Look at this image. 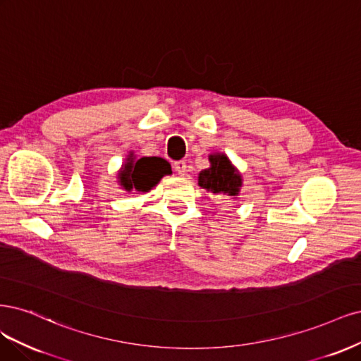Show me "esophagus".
<instances>
[{
    "mask_svg": "<svg viewBox=\"0 0 361 361\" xmlns=\"http://www.w3.org/2000/svg\"><path fill=\"white\" fill-rule=\"evenodd\" d=\"M173 169H176L178 176H185V172H188V165H185L184 160L173 161Z\"/></svg>",
    "mask_w": 361,
    "mask_h": 361,
    "instance_id": "34e87169",
    "label": "esophagus"
}]
</instances>
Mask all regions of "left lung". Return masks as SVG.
I'll list each match as a JSON object with an SVG mask.
<instances>
[{
  "label": "left lung",
  "mask_w": 361,
  "mask_h": 361,
  "mask_svg": "<svg viewBox=\"0 0 361 361\" xmlns=\"http://www.w3.org/2000/svg\"><path fill=\"white\" fill-rule=\"evenodd\" d=\"M208 160H210V168L200 172L197 184L214 195L224 193L232 197L238 196L243 180L228 156L224 153H216L208 157Z\"/></svg>",
  "instance_id": "1"
}]
</instances>
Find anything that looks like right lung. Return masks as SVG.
I'll return each instance as SVG.
<instances>
[{
	"label": "right lung",
	"mask_w": 361,
	"mask_h": 361,
	"mask_svg": "<svg viewBox=\"0 0 361 361\" xmlns=\"http://www.w3.org/2000/svg\"><path fill=\"white\" fill-rule=\"evenodd\" d=\"M171 165L161 157L136 159L133 153L127 156L118 172V184L127 192H148L171 173Z\"/></svg>",
	"instance_id": "obj_1"
}]
</instances>
